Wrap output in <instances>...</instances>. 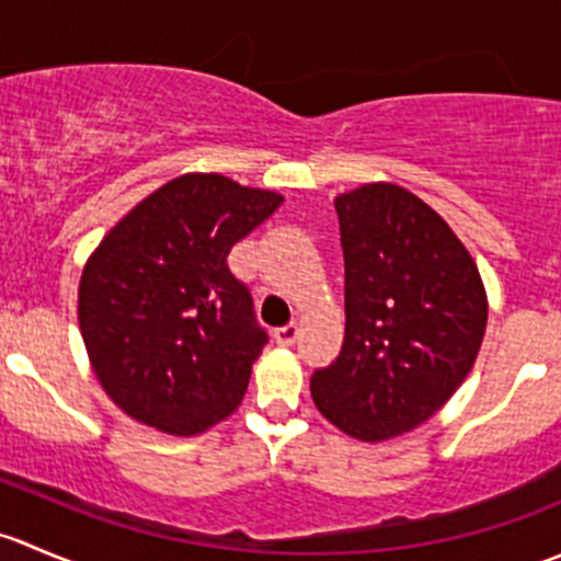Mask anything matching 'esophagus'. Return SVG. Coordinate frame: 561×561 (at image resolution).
Masks as SVG:
<instances>
[{"instance_id": "34e87169", "label": "esophagus", "mask_w": 561, "mask_h": 561, "mask_svg": "<svg viewBox=\"0 0 561 561\" xmlns=\"http://www.w3.org/2000/svg\"><path fill=\"white\" fill-rule=\"evenodd\" d=\"M274 339H276V344H285V347H290V344L298 339V325L296 322H287V325L276 328Z\"/></svg>"}]
</instances>
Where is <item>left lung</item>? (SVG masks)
Listing matches in <instances>:
<instances>
[{
  "label": "left lung",
  "instance_id": "8db88e82",
  "mask_svg": "<svg viewBox=\"0 0 561 561\" xmlns=\"http://www.w3.org/2000/svg\"><path fill=\"white\" fill-rule=\"evenodd\" d=\"M344 252V344L312 375L317 410L364 443L434 415L478 358L489 320L472 254L404 186L364 184L333 201Z\"/></svg>",
  "mask_w": 561,
  "mask_h": 561
}]
</instances>
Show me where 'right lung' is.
Masks as SVG:
<instances>
[{"label": "right lung", "mask_w": 561, "mask_h": 561, "mask_svg": "<svg viewBox=\"0 0 561 561\" xmlns=\"http://www.w3.org/2000/svg\"><path fill=\"white\" fill-rule=\"evenodd\" d=\"M285 201L219 173H186L100 241L78 325L105 393L135 421L192 437L244 399L268 342L228 254Z\"/></svg>", "instance_id": "obj_1"}]
</instances>
